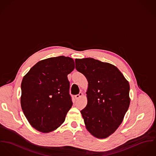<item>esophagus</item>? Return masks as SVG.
<instances>
[{"label": "esophagus", "instance_id": "obj_1", "mask_svg": "<svg viewBox=\"0 0 156 156\" xmlns=\"http://www.w3.org/2000/svg\"><path fill=\"white\" fill-rule=\"evenodd\" d=\"M83 95V93H81V92H80L78 94H76V95H75V99H79L80 98H81L82 96Z\"/></svg>", "mask_w": 156, "mask_h": 156}]
</instances>
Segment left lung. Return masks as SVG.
Masks as SVG:
<instances>
[{
	"label": "left lung",
	"instance_id": "obj_1",
	"mask_svg": "<svg viewBox=\"0 0 156 156\" xmlns=\"http://www.w3.org/2000/svg\"><path fill=\"white\" fill-rule=\"evenodd\" d=\"M75 61L88 81L87 104L81 111L87 130L97 138H106L118 129L129 107V82L109 63L93 58Z\"/></svg>",
	"mask_w": 156,
	"mask_h": 156
}]
</instances>
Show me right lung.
<instances>
[{"mask_svg":"<svg viewBox=\"0 0 156 156\" xmlns=\"http://www.w3.org/2000/svg\"><path fill=\"white\" fill-rule=\"evenodd\" d=\"M75 68L65 56L38 62L23 78L21 106L30 124L42 133L57 129L72 105L68 75Z\"/></svg>","mask_w":156,"mask_h":156,"instance_id":"right-lung-1","label":"right lung"}]
</instances>
